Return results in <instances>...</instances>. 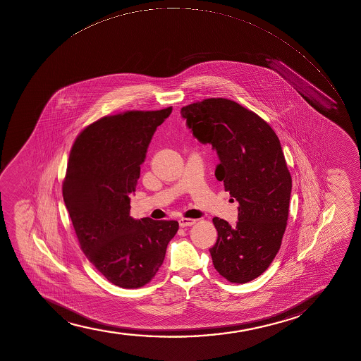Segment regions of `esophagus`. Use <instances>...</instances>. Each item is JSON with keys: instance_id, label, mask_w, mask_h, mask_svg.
Listing matches in <instances>:
<instances>
[{"instance_id": "obj_1", "label": "esophagus", "mask_w": 361, "mask_h": 361, "mask_svg": "<svg viewBox=\"0 0 361 361\" xmlns=\"http://www.w3.org/2000/svg\"><path fill=\"white\" fill-rule=\"evenodd\" d=\"M178 221L180 228H187V226H191V225H194L196 223L195 219H190V218H180Z\"/></svg>"}]
</instances>
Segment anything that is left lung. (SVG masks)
<instances>
[{"label": "left lung", "mask_w": 361, "mask_h": 361, "mask_svg": "<svg viewBox=\"0 0 361 361\" xmlns=\"http://www.w3.org/2000/svg\"><path fill=\"white\" fill-rule=\"evenodd\" d=\"M180 114L192 136L216 150V179L240 204L236 225L213 218L214 269L228 282H250L274 262L286 231L291 176L281 142L265 121L231 99H203Z\"/></svg>", "instance_id": "8db88e82"}]
</instances>
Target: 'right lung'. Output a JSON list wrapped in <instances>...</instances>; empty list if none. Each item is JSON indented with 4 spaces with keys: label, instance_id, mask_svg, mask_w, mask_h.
<instances>
[{
    "label": "right lung",
    "instance_id": "1",
    "mask_svg": "<svg viewBox=\"0 0 361 361\" xmlns=\"http://www.w3.org/2000/svg\"><path fill=\"white\" fill-rule=\"evenodd\" d=\"M172 107L128 111L89 125L72 147L63 195L80 248L114 286L141 288L157 274L176 220L133 219L130 194L159 125Z\"/></svg>",
    "mask_w": 361,
    "mask_h": 361
}]
</instances>
